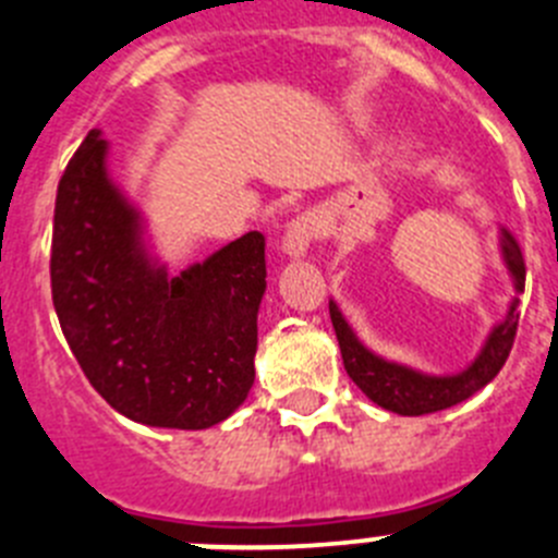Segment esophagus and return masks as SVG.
I'll return each mask as SVG.
<instances>
[{
  "label": "esophagus",
  "instance_id": "34e87169",
  "mask_svg": "<svg viewBox=\"0 0 558 558\" xmlns=\"http://www.w3.org/2000/svg\"><path fill=\"white\" fill-rule=\"evenodd\" d=\"M315 236H318V229H315V220L310 215H299L288 223L282 236V254H288L290 259H302V256L310 254L313 248Z\"/></svg>",
  "mask_w": 558,
  "mask_h": 558
}]
</instances>
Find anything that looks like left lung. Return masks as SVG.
I'll list each match as a JSON object with an SVG mask.
<instances>
[{"instance_id":"obj_1","label":"left lung","mask_w":558,"mask_h":558,"mask_svg":"<svg viewBox=\"0 0 558 558\" xmlns=\"http://www.w3.org/2000/svg\"><path fill=\"white\" fill-rule=\"evenodd\" d=\"M500 259L506 265L514 295L506 307V315L486 335L475 360L456 374H427L405 366V363H397V360L379 357L357 338L338 304L329 299V318H332L335 335H338L343 366L354 386L366 393L374 405L399 413V416H425V413L445 411L489 386L514 347L517 322H520V293L525 290V259H522L520 243L506 226H500Z\"/></svg>"}]
</instances>
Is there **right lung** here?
Returning <instances> with one entry per match:
<instances>
[{"instance_id":"obj_1","label":"right lung","mask_w":558,"mask_h":558,"mask_svg":"<svg viewBox=\"0 0 558 558\" xmlns=\"http://www.w3.org/2000/svg\"><path fill=\"white\" fill-rule=\"evenodd\" d=\"M145 231L95 128L56 198L49 276L63 338L117 413L147 427L206 430L254 386L265 236L248 231L172 276Z\"/></svg>"}]
</instances>
